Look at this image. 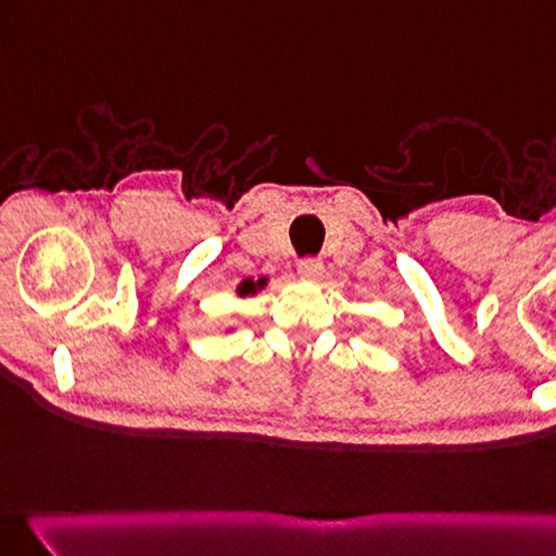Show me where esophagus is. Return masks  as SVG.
<instances>
[{
    "instance_id": "34e87169",
    "label": "esophagus",
    "mask_w": 556,
    "mask_h": 556,
    "mask_svg": "<svg viewBox=\"0 0 556 556\" xmlns=\"http://www.w3.org/2000/svg\"><path fill=\"white\" fill-rule=\"evenodd\" d=\"M296 269H300V275L304 279H312V281H317L321 275H325V264H321L319 260H314V256H306V260L296 264Z\"/></svg>"
}]
</instances>
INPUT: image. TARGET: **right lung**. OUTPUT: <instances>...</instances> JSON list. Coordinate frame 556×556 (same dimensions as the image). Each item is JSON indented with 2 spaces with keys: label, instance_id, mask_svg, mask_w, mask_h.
Returning <instances> with one entry per match:
<instances>
[{
  "label": "right lung",
  "instance_id": "right-lung-1",
  "mask_svg": "<svg viewBox=\"0 0 556 556\" xmlns=\"http://www.w3.org/2000/svg\"><path fill=\"white\" fill-rule=\"evenodd\" d=\"M264 281V279H262ZM262 281H256V285H252V281L250 279H247L244 281V285H242V289H239V294H250V292H254V289L256 287H262Z\"/></svg>",
  "mask_w": 556,
  "mask_h": 556
}]
</instances>
